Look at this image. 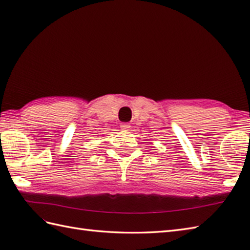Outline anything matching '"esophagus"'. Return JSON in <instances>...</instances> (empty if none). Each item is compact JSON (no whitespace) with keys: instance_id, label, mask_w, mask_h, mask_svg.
<instances>
[{"instance_id":"esophagus-1","label":"esophagus","mask_w":250,"mask_h":250,"mask_svg":"<svg viewBox=\"0 0 250 250\" xmlns=\"http://www.w3.org/2000/svg\"><path fill=\"white\" fill-rule=\"evenodd\" d=\"M130 127H131V125H130V124H127V123H124V124L120 125V129L123 131H129Z\"/></svg>"}]
</instances>
